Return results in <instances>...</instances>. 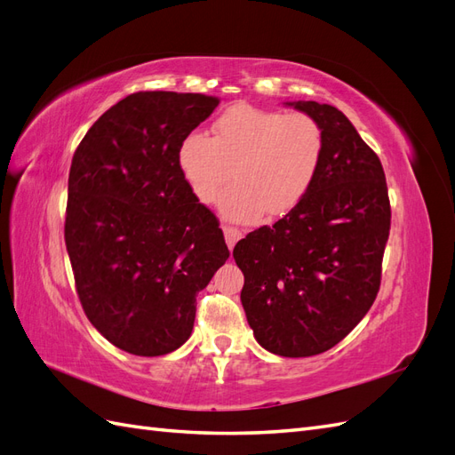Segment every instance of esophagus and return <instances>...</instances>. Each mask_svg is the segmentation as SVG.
<instances>
[{
    "instance_id": "1",
    "label": "esophagus",
    "mask_w": 455,
    "mask_h": 455,
    "mask_svg": "<svg viewBox=\"0 0 455 455\" xmlns=\"http://www.w3.org/2000/svg\"><path fill=\"white\" fill-rule=\"evenodd\" d=\"M224 237H226V243L229 246V251L235 246V243L241 239V231L239 229H233V228H224Z\"/></svg>"
}]
</instances>
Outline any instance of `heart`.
Wrapping results in <instances>:
<instances>
[{"label":"heart","mask_w":455,"mask_h":455,"mask_svg":"<svg viewBox=\"0 0 455 455\" xmlns=\"http://www.w3.org/2000/svg\"><path fill=\"white\" fill-rule=\"evenodd\" d=\"M324 134L311 116L249 104L228 108L212 125V139L189 132L178 144L176 164L191 194L209 204L233 178L220 211L233 222L261 212L284 216L301 203L321 169Z\"/></svg>","instance_id":"1"}]
</instances>
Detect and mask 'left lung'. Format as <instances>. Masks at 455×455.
<instances>
[{"label":"left lung","instance_id":"8db88e82","mask_svg":"<svg viewBox=\"0 0 455 455\" xmlns=\"http://www.w3.org/2000/svg\"><path fill=\"white\" fill-rule=\"evenodd\" d=\"M283 104L321 125V169L296 209L249 233L233 258L259 346L281 356H313L339 343L374 304L391 206L378 156L338 108Z\"/></svg>","mask_w":455,"mask_h":455}]
</instances>
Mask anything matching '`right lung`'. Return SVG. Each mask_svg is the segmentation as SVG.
Segmentation results:
<instances>
[{
	"instance_id": "right-lung-1",
	"label": "right lung",
	"mask_w": 455,
	"mask_h": 455,
	"mask_svg": "<svg viewBox=\"0 0 455 455\" xmlns=\"http://www.w3.org/2000/svg\"><path fill=\"white\" fill-rule=\"evenodd\" d=\"M199 92H134L77 146L64 239L81 306L116 347L159 356L188 341L196 298L229 258L176 149L218 106Z\"/></svg>"
}]
</instances>
